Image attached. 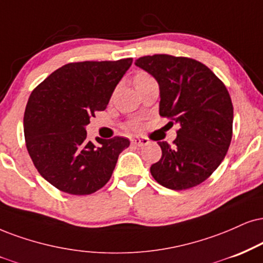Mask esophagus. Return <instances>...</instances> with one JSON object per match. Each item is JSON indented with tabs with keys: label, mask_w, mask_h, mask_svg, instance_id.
I'll return each instance as SVG.
<instances>
[{
	"label": "esophagus",
	"mask_w": 263,
	"mask_h": 263,
	"mask_svg": "<svg viewBox=\"0 0 263 263\" xmlns=\"http://www.w3.org/2000/svg\"><path fill=\"white\" fill-rule=\"evenodd\" d=\"M132 144L135 146H145L148 144V140L146 138H134L132 139Z\"/></svg>",
	"instance_id": "obj_1"
}]
</instances>
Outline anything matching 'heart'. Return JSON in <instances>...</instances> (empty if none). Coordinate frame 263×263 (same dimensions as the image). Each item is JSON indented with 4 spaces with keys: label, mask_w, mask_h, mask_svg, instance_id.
I'll use <instances>...</instances> for the list:
<instances>
[{
    "label": "heart",
    "mask_w": 263,
    "mask_h": 263,
    "mask_svg": "<svg viewBox=\"0 0 263 263\" xmlns=\"http://www.w3.org/2000/svg\"><path fill=\"white\" fill-rule=\"evenodd\" d=\"M147 78H151V77L148 76V74L144 73V72H139V73L135 74V77H134V83L140 82V80H144V79H147ZM137 126H138L137 123H133V124H132V128H137Z\"/></svg>",
    "instance_id": "heart-1"
}]
</instances>
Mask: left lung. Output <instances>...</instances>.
Masks as SVG:
<instances>
[{
	"instance_id": "1",
	"label": "left lung",
	"mask_w": 263,
	"mask_h": 263,
	"mask_svg": "<svg viewBox=\"0 0 263 263\" xmlns=\"http://www.w3.org/2000/svg\"><path fill=\"white\" fill-rule=\"evenodd\" d=\"M135 66L160 86V116L179 125L173 145L158 141L161 160L150 168L162 186L184 190L205 181L221 164L232 140L233 105L228 90L199 61L170 54L140 57Z\"/></svg>"
}]
</instances>
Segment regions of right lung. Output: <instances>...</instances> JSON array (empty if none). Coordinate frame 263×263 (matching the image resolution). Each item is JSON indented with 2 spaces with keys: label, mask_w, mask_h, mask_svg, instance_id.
I'll return each mask as SVG.
<instances>
[{
  "label": "right lung",
  "mask_w": 263,
  "mask_h": 263,
  "mask_svg": "<svg viewBox=\"0 0 263 263\" xmlns=\"http://www.w3.org/2000/svg\"><path fill=\"white\" fill-rule=\"evenodd\" d=\"M133 58L68 63L37 85L24 113V137L39 173L58 190L89 195L106 185L125 138L86 139V125L108 105Z\"/></svg>",
  "instance_id": "add662e5"
}]
</instances>
